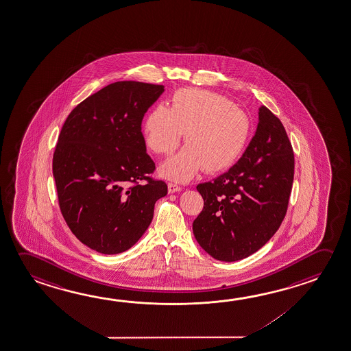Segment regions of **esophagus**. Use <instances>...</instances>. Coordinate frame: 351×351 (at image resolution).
<instances>
[{"label":"esophagus","mask_w":351,"mask_h":351,"mask_svg":"<svg viewBox=\"0 0 351 351\" xmlns=\"http://www.w3.org/2000/svg\"><path fill=\"white\" fill-rule=\"evenodd\" d=\"M167 190H169V193H175V192L181 191V187L178 184H173V182H169L167 184Z\"/></svg>","instance_id":"obj_1"}]
</instances>
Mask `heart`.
<instances>
[{
  "instance_id": "obj_1",
  "label": "heart",
  "mask_w": 351,
  "mask_h": 351,
  "mask_svg": "<svg viewBox=\"0 0 351 351\" xmlns=\"http://www.w3.org/2000/svg\"><path fill=\"white\" fill-rule=\"evenodd\" d=\"M170 101V109L158 105L144 121V141L158 156L173 154L184 132L186 147L161 167L165 178L187 181L202 167L218 173L240 158L252 131L246 111L224 95L197 88L180 89Z\"/></svg>"
}]
</instances>
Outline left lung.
<instances>
[{"mask_svg": "<svg viewBox=\"0 0 351 351\" xmlns=\"http://www.w3.org/2000/svg\"><path fill=\"white\" fill-rule=\"evenodd\" d=\"M256 134L228 173L199 184L204 206L193 234L213 258L235 262L263 247L285 218L295 159L287 131L268 108H259Z\"/></svg>", "mask_w": 351, "mask_h": 351, "instance_id": "left-lung-1", "label": "left lung"}]
</instances>
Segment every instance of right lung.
<instances>
[{
  "mask_svg": "<svg viewBox=\"0 0 351 351\" xmlns=\"http://www.w3.org/2000/svg\"><path fill=\"white\" fill-rule=\"evenodd\" d=\"M162 92L160 84L111 83L78 104L58 134L52 159L58 206L75 237L97 252L132 247L167 195V184L152 178L156 164L141 127Z\"/></svg>",
  "mask_w": 351,
  "mask_h": 351,
  "instance_id": "1",
  "label": "right lung"
}]
</instances>
